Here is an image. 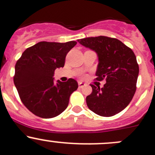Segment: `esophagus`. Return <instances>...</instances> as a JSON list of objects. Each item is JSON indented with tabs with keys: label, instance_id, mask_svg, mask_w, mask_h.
Masks as SVG:
<instances>
[{
	"label": "esophagus",
	"instance_id": "obj_1",
	"mask_svg": "<svg viewBox=\"0 0 155 155\" xmlns=\"http://www.w3.org/2000/svg\"><path fill=\"white\" fill-rule=\"evenodd\" d=\"M78 86H79V87H80V88H82V87H83L85 86V84L83 83V82L79 81L78 82Z\"/></svg>",
	"mask_w": 155,
	"mask_h": 155
}]
</instances>
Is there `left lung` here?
<instances>
[{
    "mask_svg": "<svg viewBox=\"0 0 155 155\" xmlns=\"http://www.w3.org/2000/svg\"><path fill=\"white\" fill-rule=\"evenodd\" d=\"M78 42L96 51L99 63L96 80L106 79L104 87H92L86 98L88 108L96 114L110 117L124 110L136 91L139 68L133 51L120 40L100 36Z\"/></svg>",
    "mask_w": 155,
    "mask_h": 155,
    "instance_id": "left-lung-1",
    "label": "left lung"
}]
</instances>
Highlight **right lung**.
Instances as JSON below:
<instances>
[{
    "label": "right lung",
    "instance_id": "1",
    "mask_svg": "<svg viewBox=\"0 0 155 155\" xmlns=\"http://www.w3.org/2000/svg\"><path fill=\"white\" fill-rule=\"evenodd\" d=\"M75 41L39 42L26 48L15 65L14 82L25 107L44 119L55 117L68 106L69 98L78 87L74 79L54 81V70L63 68Z\"/></svg>",
    "mask_w": 155,
    "mask_h": 155
}]
</instances>
